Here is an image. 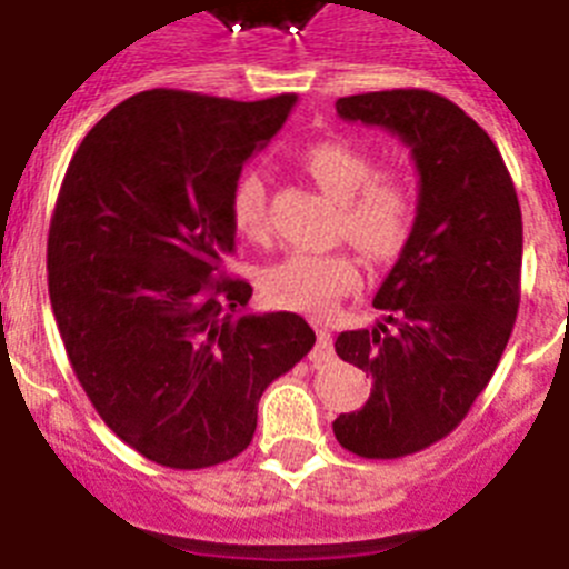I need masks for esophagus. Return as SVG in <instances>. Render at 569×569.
Here are the masks:
<instances>
[{"mask_svg": "<svg viewBox=\"0 0 569 569\" xmlns=\"http://www.w3.org/2000/svg\"><path fill=\"white\" fill-rule=\"evenodd\" d=\"M310 359H313L316 365L333 359V336H330V330L325 328V325H316V347L313 353H310Z\"/></svg>", "mask_w": 569, "mask_h": 569, "instance_id": "34e87169", "label": "esophagus"}]
</instances>
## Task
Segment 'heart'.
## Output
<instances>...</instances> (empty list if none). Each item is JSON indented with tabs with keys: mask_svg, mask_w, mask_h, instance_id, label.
<instances>
[{
	"mask_svg": "<svg viewBox=\"0 0 569 569\" xmlns=\"http://www.w3.org/2000/svg\"><path fill=\"white\" fill-rule=\"evenodd\" d=\"M301 168L325 193L339 199V233L370 259L405 250L419 216V190L399 168H373L370 156L345 139H321L301 153ZM230 222L244 239H268V190L256 173L236 179ZM359 261L350 253H290L261 270V290L290 310L330 313L341 296L359 288Z\"/></svg>",
	"mask_w": 569,
	"mask_h": 569,
	"instance_id": "b5f03b06",
	"label": "heart"
}]
</instances>
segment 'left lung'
<instances>
[{"instance_id": "obj_1", "label": "left lung", "mask_w": 569, "mask_h": 569, "mask_svg": "<svg viewBox=\"0 0 569 569\" xmlns=\"http://www.w3.org/2000/svg\"><path fill=\"white\" fill-rule=\"evenodd\" d=\"M336 113L399 133L419 168L413 236L373 299L385 319L336 339L373 379L336 439L361 459H401L453 433L499 367L521 299L519 196L490 136L439 93L376 90Z\"/></svg>"}]
</instances>
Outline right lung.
Here are the masks:
<instances>
[{
    "label": "right lung",
    "mask_w": 569,
    "mask_h": 569,
    "mask_svg": "<svg viewBox=\"0 0 569 569\" xmlns=\"http://www.w3.org/2000/svg\"><path fill=\"white\" fill-rule=\"evenodd\" d=\"M293 102L144 90L88 130L59 188L48 290L64 353L104 425L170 470L248 450L261 393L316 345L301 316L241 313L253 288L222 270L230 190Z\"/></svg>",
    "instance_id": "add662e5"
}]
</instances>
